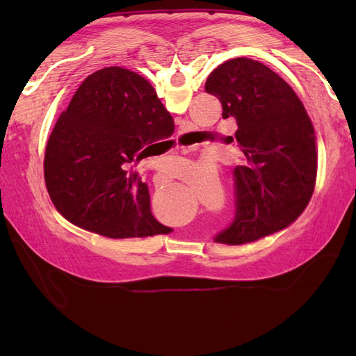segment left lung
Returning <instances> with one entry per match:
<instances>
[{
	"instance_id": "8db88e82",
	"label": "left lung",
	"mask_w": 356,
	"mask_h": 356,
	"mask_svg": "<svg viewBox=\"0 0 356 356\" xmlns=\"http://www.w3.org/2000/svg\"><path fill=\"white\" fill-rule=\"evenodd\" d=\"M207 93L232 118L241 163L234 168L236 216L214 237L243 245L266 237L298 218L312 197L316 138L305 105L284 79L249 58H234L209 74Z\"/></svg>"
}]
</instances>
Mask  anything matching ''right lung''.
I'll return each instance as SVG.
<instances>
[{
  "label": "right lung",
  "instance_id": "add662e5",
  "mask_svg": "<svg viewBox=\"0 0 356 356\" xmlns=\"http://www.w3.org/2000/svg\"><path fill=\"white\" fill-rule=\"evenodd\" d=\"M172 133L174 120L147 79L122 67L92 73L45 147L53 205L73 225L110 238L170 232L151 214L147 184L125 168Z\"/></svg>",
  "mask_w": 356,
  "mask_h": 356
}]
</instances>
